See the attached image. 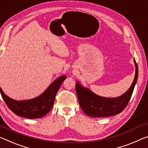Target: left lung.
Masks as SVG:
<instances>
[{
	"mask_svg": "<svg viewBox=\"0 0 148 148\" xmlns=\"http://www.w3.org/2000/svg\"><path fill=\"white\" fill-rule=\"evenodd\" d=\"M135 77L132 85L123 95L116 98H106L98 96L78 82L76 84V92L79 106L87 115L91 117H105L118 114L127 106L138 76V67L135 59Z\"/></svg>",
	"mask_w": 148,
	"mask_h": 148,
	"instance_id": "left-lung-1",
	"label": "left lung"
}]
</instances>
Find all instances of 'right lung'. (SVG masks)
<instances>
[{
    "instance_id": "add662e5",
    "label": "right lung",
    "mask_w": 148,
    "mask_h": 148,
    "mask_svg": "<svg viewBox=\"0 0 148 148\" xmlns=\"http://www.w3.org/2000/svg\"><path fill=\"white\" fill-rule=\"evenodd\" d=\"M66 78L65 76L59 77L41 95L32 99L20 101L14 100L4 94L1 87L0 92L7 106L16 115L26 119L41 118L52 109L56 94Z\"/></svg>"
}]
</instances>
